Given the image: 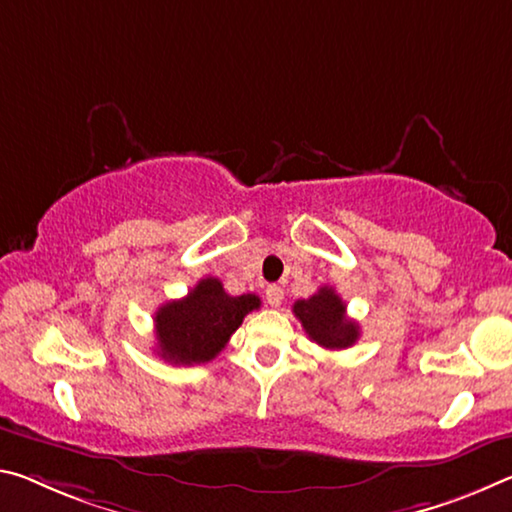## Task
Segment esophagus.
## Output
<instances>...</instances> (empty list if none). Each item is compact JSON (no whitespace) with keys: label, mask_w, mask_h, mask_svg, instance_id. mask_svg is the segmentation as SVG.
<instances>
[{"label":"esophagus","mask_w":512,"mask_h":512,"mask_svg":"<svg viewBox=\"0 0 512 512\" xmlns=\"http://www.w3.org/2000/svg\"><path fill=\"white\" fill-rule=\"evenodd\" d=\"M282 298H285V289L278 285L266 287V303H269L271 307H278L282 303Z\"/></svg>","instance_id":"1"}]
</instances>
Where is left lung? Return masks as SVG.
<instances>
[{"mask_svg": "<svg viewBox=\"0 0 512 512\" xmlns=\"http://www.w3.org/2000/svg\"><path fill=\"white\" fill-rule=\"evenodd\" d=\"M294 314L307 337L328 351H342L360 337V326L348 319L346 303L332 287H321L314 296L296 300Z\"/></svg>", "mask_w": 512, "mask_h": 512, "instance_id": "left-lung-1", "label": "left lung"}]
</instances>
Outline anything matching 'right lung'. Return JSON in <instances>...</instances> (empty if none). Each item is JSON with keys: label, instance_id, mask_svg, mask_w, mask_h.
<instances>
[{"label": "right lung", "instance_id": "obj_1", "mask_svg": "<svg viewBox=\"0 0 512 512\" xmlns=\"http://www.w3.org/2000/svg\"><path fill=\"white\" fill-rule=\"evenodd\" d=\"M255 294L230 296L218 278H202L189 294L170 300L154 314L157 355L170 364L212 362L243 323L259 310Z\"/></svg>", "mask_w": 512, "mask_h": 512}]
</instances>
